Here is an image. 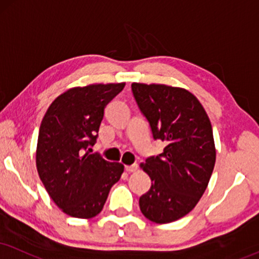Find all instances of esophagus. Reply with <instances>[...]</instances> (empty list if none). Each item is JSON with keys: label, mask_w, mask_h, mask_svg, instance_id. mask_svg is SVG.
Here are the masks:
<instances>
[{"label": "esophagus", "mask_w": 259, "mask_h": 259, "mask_svg": "<svg viewBox=\"0 0 259 259\" xmlns=\"http://www.w3.org/2000/svg\"><path fill=\"white\" fill-rule=\"evenodd\" d=\"M139 167L138 164H132V165H126L124 167V170L127 171V173H136L137 170H138Z\"/></svg>", "instance_id": "34e87169"}]
</instances>
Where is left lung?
<instances>
[{
  "label": "left lung",
  "instance_id": "1",
  "mask_svg": "<svg viewBox=\"0 0 259 259\" xmlns=\"http://www.w3.org/2000/svg\"><path fill=\"white\" fill-rule=\"evenodd\" d=\"M132 91L154 139L167 144L162 154L140 164L151 179L150 190L139 198L140 210L155 223L174 222L197 205L211 178L216 161L211 122L186 89L133 82Z\"/></svg>",
  "mask_w": 259,
  "mask_h": 259
}]
</instances>
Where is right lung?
I'll return each instance as SVG.
<instances>
[{
	"instance_id": "obj_1",
	"label": "right lung",
	"mask_w": 259,
	"mask_h": 259,
	"mask_svg": "<svg viewBox=\"0 0 259 259\" xmlns=\"http://www.w3.org/2000/svg\"><path fill=\"white\" fill-rule=\"evenodd\" d=\"M123 88L124 82L75 86L56 97L41 120L36 150L38 175L54 203L72 218L98 215L111 186L123 173L119 162L89 152L105 105Z\"/></svg>"
}]
</instances>
